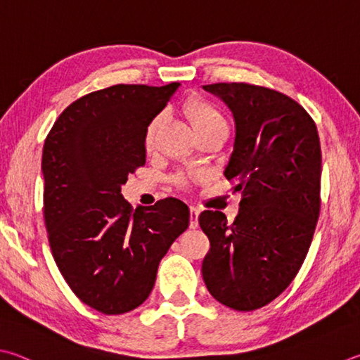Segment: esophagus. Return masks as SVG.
Here are the masks:
<instances>
[{
	"label": "esophagus",
	"instance_id": "esophagus-1",
	"mask_svg": "<svg viewBox=\"0 0 360 360\" xmlns=\"http://www.w3.org/2000/svg\"><path fill=\"white\" fill-rule=\"evenodd\" d=\"M198 215H200V209L191 206V228H198Z\"/></svg>",
	"mask_w": 360,
	"mask_h": 360
}]
</instances>
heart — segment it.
Returning <instances> with one entry per match:
<instances>
[{
	"instance_id": "b5f03b06",
	"label": "heart",
	"mask_w": 360,
	"mask_h": 360,
	"mask_svg": "<svg viewBox=\"0 0 360 360\" xmlns=\"http://www.w3.org/2000/svg\"><path fill=\"white\" fill-rule=\"evenodd\" d=\"M184 115L192 124L195 132H201V130L212 129V127H228L225 116L220 113L217 107H214L212 103H209L202 99H191L184 103ZM163 121V115H158L154 120L149 122L145 134V146L148 151H151L155 143V135L159 132V127ZM174 182L178 186H186V179L182 176H176Z\"/></svg>"
}]
</instances>
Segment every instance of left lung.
I'll list each match as a JSON object with an SVG mask.
<instances>
[{
    "label": "left lung",
    "instance_id": "left-lung-1",
    "mask_svg": "<svg viewBox=\"0 0 360 360\" xmlns=\"http://www.w3.org/2000/svg\"><path fill=\"white\" fill-rule=\"evenodd\" d=\"M231 110L236 136L225 168L240 193L239 214L202 211L211 248L202 259L206 288L238 311L261 309L282 294L309 252L321 207V145L302 105L248 83L202 86Z\"/></svg>",
    "mask_w": 360,
    "mask_h": 360
}]
</instances>
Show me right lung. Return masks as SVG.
I'll return each instance as SVG.
<instances>
[{"label":"right lung","mask_w":360,"mask_h":360,"mask_svg":"<svg viewBox=\"0 0 360 360\" xmlns=\"http://www.w3.org/2000/svg\"><path fill=\"white\" fill-rule=\"evenodd\" d=\"M179 83L115 84L64 110L42 151L44 219L56 266L75 296L103 315L148 299L160 259L188 226L184 202L132 206L121 186L146 163L145 134Z\"/></svg>","instance_id":"right-lung-1"}]
</instances>
